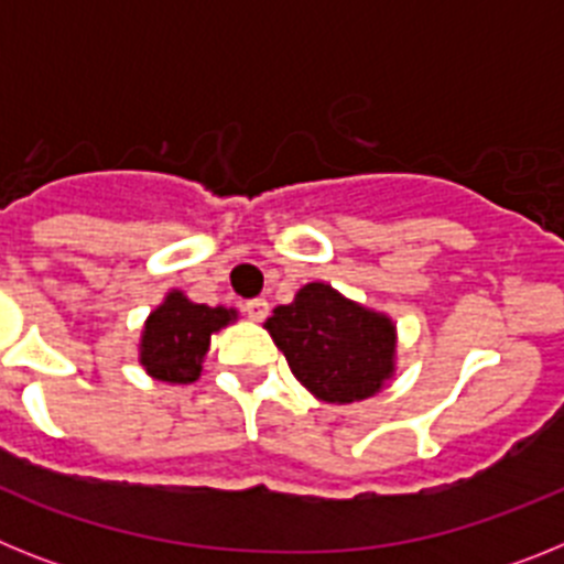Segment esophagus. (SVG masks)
<instances>
[{
    "mask_svg": "<svg viewBox=\"0 0 564 564\" xmlns=\"http://www.w3.org/2000/svg\"><path fill=\"white\" fill-rule=\"evenodd\" d=\"M242 311H246V316L251 318V322H262V318L268 316V311H271V307H268L265 299H248L246 305H242Z\"/></svg>",
    "mask_w": 564,
    "mask_h": 564,
    "instance_id": "obj_1",
    "label": "esophagus"
}]
</instances>
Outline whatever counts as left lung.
<instances>
[{
  "instance_id": "obj_1",
  "label": "left lung",
  "mask_w": 564,
  "mask_h": 564,
  "mask_svg": "<svg viewBox=\"0 0 564 564\" xmlns=\"http://www.w3.org/2000/svg\"><path fill=\"white\" fill-rule=\"evenodd\" d=\"M293 376L327 403L364 401L392 372L395 327L330 285L311 282L265 322Z\"/></svg>"
}]
</instances>
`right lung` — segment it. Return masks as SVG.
<instances>
[{"label": "right lung", "instance_id": "add662e5", "mask_svg": "<svg viewBox=\"0 0 564 564\" xmlns=\"http://www.w3.org/2000/svg\"><path fill=\"white\" fill-rule=\"evenodd\" d=\"M234 311L194 305L183 293H169L147 318L141 344V364L161 381L186 383L203 370V356L214 330L228 325Z\"/></svg>", "mask_w": 564, "mask_h": 564}]
</instances>
